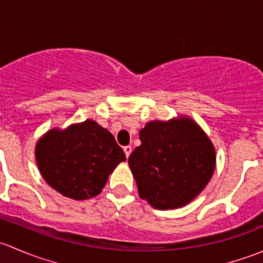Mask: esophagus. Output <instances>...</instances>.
<instances>
[{"label": "esophagus", "mask_w": 263, "mask_h": 263, "mask_svg": "<svg viewBox=\"0 0 263 263\" xmlns=\"http://www.w3.org/2000/svg\"><path fill=\"white\" fill-rule=\"evenodd\" d=\"M123 151H124V154H126L127 158H128L129 154H131V151H132V147L129 146V145H128V146H124V147H123Z\"/></svg>", "instance_id": "esophagus-1"}]
</instances>
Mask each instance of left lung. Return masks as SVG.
I'll list each match as a JSON object with an SVG mask.
<instances>
[{
    "label": "left lung",
    "mask_w": 263,
    "mask_h": 263,
    "mask_svg": "<svg viewBox=\"0 0 263 263\" xmlns=\"http://www.w3.org/2000/svg\"><path fill=\"white\" fill-rule=\"evenodd\" d=\"M140 140L128 164L140 197L155 209L187 205L211 179L214 146L192 119L148 122Z\"/></svg>",
    "instance_id": "left-lung-1"
}]
</instances>
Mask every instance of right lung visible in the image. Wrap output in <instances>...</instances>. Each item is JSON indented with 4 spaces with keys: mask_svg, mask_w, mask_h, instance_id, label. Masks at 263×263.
I'll return each instance as SVG.
<instances>
[{
    "mask_svg": "<svg viewBox=\"0 0 263 263\" xmlns=\"http://www.w3.org/2000/svg\"><path fill=\"white\" fill-rule=\"evenodd\" d=\"M35 158L50 187L73 200L99 195L113 169L126 160L113 135L91 119L47 132L36 144Z\"/></svg>",
    "mask_w": 263,
    "mask_h": 263,
    "instance_id": "obj_1",
    "label": "right lung"
}]
</instances>
